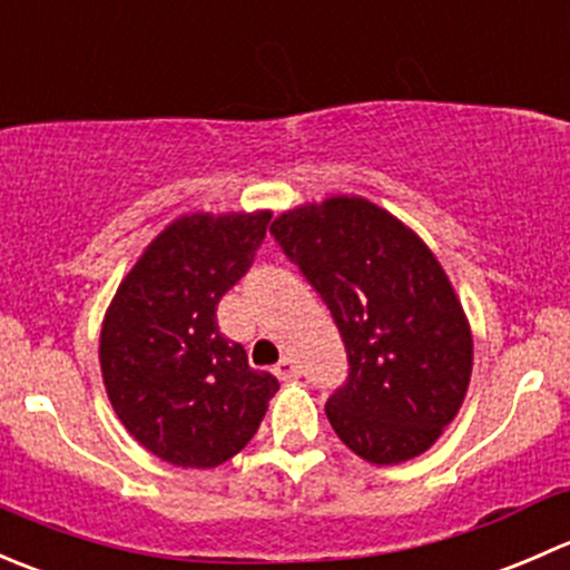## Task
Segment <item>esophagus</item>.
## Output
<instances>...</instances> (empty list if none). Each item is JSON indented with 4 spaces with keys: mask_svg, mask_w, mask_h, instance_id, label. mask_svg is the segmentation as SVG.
I'll use <instances>...</instances> for the list:
<instances>
[{
    "mask_svg": "<svg viewBox=\"0 0 570 570\" xmlns=\"http://www.w3.org/2000/svg\"><path fill=\"white\" fill-rule=\"evenodd\" d=\"M275 375H278V381L289 383V381H297L301 377V366L295 364V358H289V355H284V358L275 364Z\"/></svg>",
    "mask_w": 570,
    "mask_h": 570,
    "instance_id": "obj_1",
    "label": "esophagus"
}]
</instances>
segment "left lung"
Listing matches in <instances>:
<instances>
[{"mask_svg":"<svg viewBox=\"0 0 570 570\" xmlns=\"http://www.w3.org/2000/svg\"><path fill=\"white\" fill-rule=\"evenodd\" d=\"M331 308L350 361L325 413L375 465L405 463L461 411L474 338L461 297L411 226L361 195L286 209L269 226Z\"/></svg>","mask_w":570,"mask_h":570,"instance_id":"obj_1","label":"left lung"}]
</instances>
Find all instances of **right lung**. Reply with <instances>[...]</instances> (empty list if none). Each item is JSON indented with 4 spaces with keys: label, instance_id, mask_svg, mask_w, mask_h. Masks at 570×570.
Masks as SVG:
<instances>
[{
    "label": "right lung",
    "instance_id": "1",
    "mask_svg": "<svg viewBox=\"0 0 570 570\" xmlns=\"http://www.w3.org/2000/svg\"><path fill=\"white\" fill-rule=\"evenodd\" d=\"M269 209L189 212L163 228L124 275L99 338L115 416L151 455L215 469L256 435L278 381L248 366L217 327V303L248 273Z\"/></svg>",
    "mask_w": 570,
    "mask_h": 570
}]
</instances>
